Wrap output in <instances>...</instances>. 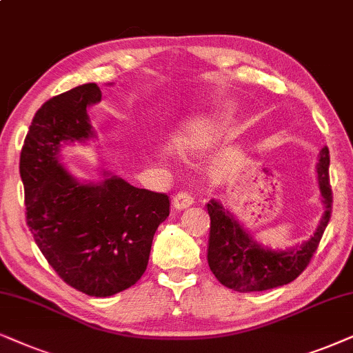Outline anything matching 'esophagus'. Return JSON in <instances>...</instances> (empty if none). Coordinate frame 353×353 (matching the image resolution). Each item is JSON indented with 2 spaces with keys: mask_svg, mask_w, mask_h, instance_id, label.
I'll return each instance as SVG.
<instances>
[{
  "mask_svg": "<svg viewBox=\"0 0 353 353\" xmlns=\"http://www.w3.org/2000/svg\"><path fill=\"white\" fill-rule=\"evenodd\" d=\"M172 201H174V206H176L177 210H185V208H189L192 203H194V195H192L190 192L181 190L174 195Z\"/></svg>",
  "mask_w": 353,
  "mask_h": 353,
  "instance_id": "esophagus-1",
  "label": "esophagus"
}]
</instances>
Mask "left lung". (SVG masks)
<instances>
[{"label":"left lung","instance_id":"8db88e82","mask_svg":"<svg viewBox=\"0 0 353 353\" xmlns=\"http://www.w3.org/2000/svg\"><path fill=\"white\" fill-rule=\"evenodd\" d=\"M316 172L324 214L313 236L300 247L271 250L260 245L218 200H210L206 205L211 219L208 265L221 284L237 292H260L292 283L302 274L312 261L331 218L332 192L327 147L319 153Z\"/></svg>","mask_w":353,"mask_h":353}]
</instances>
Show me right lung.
<instances>
[{"instance_id": "1", "label": "right lung", "mask_w": 353, "mask_h": 353, "mask_svg": "<svg viewBox=\"0 0 353 353\" xmlns=\"http://www.w3.org/2000/svg\"><path fill=\"white\" fill-rule=\"evenodd\" d=\"M101 100L83 83L43 103L21 152L26 219L56 274L92 297L129 289L147 270L153 236L169 216L166 194L139 189L105 171L79 182L59 163L63 143L95 139L87 108Z\"/></svg>"}]
</instances>
